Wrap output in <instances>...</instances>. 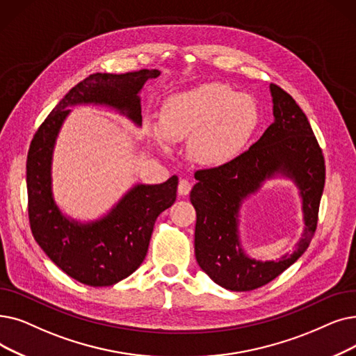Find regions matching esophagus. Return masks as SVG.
Segmentation results:
<instances>
[{
	"instance_id": "34e87169",
	"label": "esophagus",
	"mask_w": 356,
	"mask_h": 356,
	"mask_svg": "<svg viewBox=\"0 0 356 356\" xmlns=\"http://www.w3.org/2000/svg\"><path fill=\"white\" fill-rule=\"evenodd\" d=\"M192 189V183L188 179H181L179 181V186H177V192L180 196H186Z\"/></svg>"
}]
</instances>
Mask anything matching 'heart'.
<instances>
[{
	"instance_id": "1",
	"label": "heart",
	"mask_w": 356,
	"mask_h": 356,
	"mask_svg": "<svg viewBox=\"0 0 356 356\" xmlns=\"http://www.w3.org/2000/svg\"><path fill=\"white\" fill-rule=\"evenodd\" d=\"M259 125L257 104L249 95L221 83H204L170 95L160 120L147 122V134L161 149L192 138L193 159L222 165L244 149Z\"/></svg>"
}]
</instances>
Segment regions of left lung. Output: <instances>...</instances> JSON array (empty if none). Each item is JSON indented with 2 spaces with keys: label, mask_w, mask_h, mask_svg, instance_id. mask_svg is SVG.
<instances>
[{
  "label": "left lung",
  "mask_w": 356,
  "mask_h": 356,
  "mask_svg": "<svg viewBox=\"0 0 356 356\" xmlns=\"http://www.w3.org/2000/svg\"><path fill=\"white\" fill-rule=\"evenodd\" d=\"M270 95L275 120L260 140L227 164L197 170V183L191 192L196 209V260L215 284L229 291H252L269 284L301 257L317 227L326 179L321 148L296 100L276 84H270ZM277 174L298 184L306 227L291 255L277 262H260L242 250L238 215L243 200Z\"/></svg>",
  "instance_id": "1"
}]
</instances>
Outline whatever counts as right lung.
Segmentation results:
<instances>
[{
	"label": "right lung",
	"mask_w": 356,
	"mask_h": 356,
	"mask_svg": "<svg viewBox=\"0 0 356 356\" xmlns=\"http://www.w3.org/2000/svg\"><path fill=\"white\" fill-rule=\"evenodd\" d=\"M159 70L91 74L72 87L44 119L30 144L26 164L29 221L36 243L68 276L90 286H111L144 261L157 216L176 200L177 176L160 184H136L97 221L80 222L58 208L52 192L56 136L71 106L103 104L141 127L140 91Z\"/></svg>",
	"instance_id": "obj_1"
}]
</instances>
